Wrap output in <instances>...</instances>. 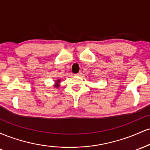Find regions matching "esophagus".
Here are the masks:
<instances>
[{
  "label": "esophagus",
  "mask_w": 150,
  "mask_h": 150,
  "mask_svg": "<svg viewBox=\"0 0 150 150\" xmlns=\"http://www.w3.org/2000/svg\"><path fill=\"white\" fill-rule=\"evenodd\" d=\"M81 75H82V73H78L77 74H75V75H76V76H81Z\"/></svg>",
  "instance_id": "1"
}]
</instances>
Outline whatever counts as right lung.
<instances>
[{
	"mask_svg": "<svg viewBox=\"0 0 150 150\" xmlns=\"http://www.w3.org/2000/svg\"><path fill=\"white\" fill-rule=\"evenodd\" d=\"M61 80H60V79H58V80H57L56 81V82H55V85H54V86H53V87H56V88H58V87H60V83H61Z\"/></svg>",
	"mask_w": 150,
	"mask_h": 150,
	"instance_id": "right-lung-1",
	"label": "right lung"
}]
</instances>
